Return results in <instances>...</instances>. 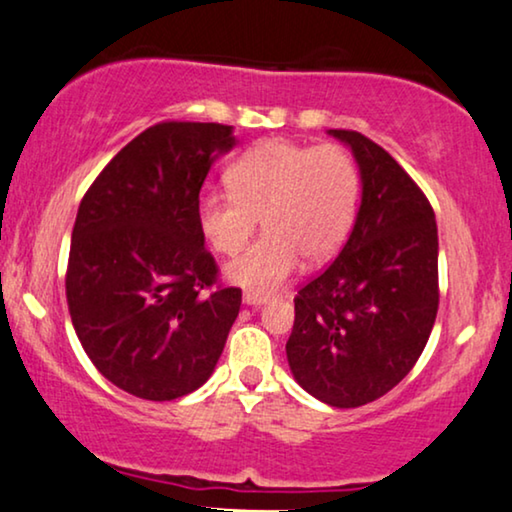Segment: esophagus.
<instances>
[{
    "label": "esophagus",
    "instance_id": "34e87169",
    "mask_svg": "<svg viewBox=\"0 0 512 512\" xmlns=\"http://www.w3.org/2000/svg\"><path fill=\"white\" fill-rule=\"evenodd\" d=\"M266 301H269V297H266V294H259V292H246V294H243V304H248V306H262V304H266Z\"/></svg>",
    "mask_w": 512,
    "mask_h": 512
}]
</instances>
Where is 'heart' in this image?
Segmentation results:
<instances>
[{
    "label": "heart",
    "mask_w": 512,
    "mask_h": 512,
    "mask_svg": "<svg viewBox=\"0 0 512 512\" xmlns=\"http://www.w3.org/2000/svg\"><path fill=\"white\" fill-rule=\"evenodd\" d=\"M359 174L336 143L271 139L229 169V190L199 204L206 239L222 255L248 246L264 222L266 234L227 266V278L253 292H271L301 262H325L348 239L357 213Z\"/></svg>",
    "instance_id": "heart-1"
}]
</instances>
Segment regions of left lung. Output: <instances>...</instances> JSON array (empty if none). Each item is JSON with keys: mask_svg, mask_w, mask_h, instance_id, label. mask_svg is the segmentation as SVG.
I'll list each match as a JSON object with an SVG mask.
<instances>
[{"mask_svg": "<svg viewBox=\"0 0 512 512\" xmlns=\"http://www.w3.org/2000/svg\"><path fill=\"white\" fill-rule=\"evenodd\" d=\"M362 206L341 253L294 297L287 362L315 399L357 408L399 385L420 359L438 311L434 208L399 162L352 129Z\"/></svg>", "mask_w": 512, "mask_h": 512, "instance_id": "1", "label": "left lung"}]
</instances>
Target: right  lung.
Instances as JSON below:
<instances>
[{
  "instance_id": "1",
  "label": "right lung",
  "mask_w": 512,
  "mask_h": 512,
  "mask_svg": "<svg viewBox=\"0 0 512 512\" xmlns=\"http://www.w3.org/2000/svg\"><path fill=\"white\" fill-rule=\"evenodd\" d=\"M232 127L167 120L127 143L78 206L67 304L90 362L115 387L171 401L211 376L241 308L204 248L199 192Z\"/></svg>"
}]
</instances>
